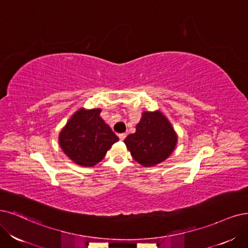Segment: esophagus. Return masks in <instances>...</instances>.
Listing matches in <instances>:
<instances>
[{
  "label": "esophagus",
  "mask_w": 248,
  "mask_h": 248,
  "mask_svg": "<svg viewBox=\"0 0 248 248\" xmlns=\"http://www.w3.org/2000/svg\"><path fill=\"white\" fill-rule=\"evenodd\" d=\"M125 137H126V134H119L118 135V138L121 141H124L125 139Z\"/></svg>",
  "instance_id": "1"
}]
</instances>
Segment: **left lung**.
<instances>
[{"mask_svg":"<svg viewBox=\"0 0 248 248\" xmlns=\"http://www.w3.org/2000/svg\"><path fill=\"white\" fill-rule=\"evenodd\" d=\"M133 158L148 168L166 160L175 149L178 136L160 111H144L136 133L124 141Z\"/></svg>","mask_w":248,"mask_h":248,"instance_id":"left-lung-1","label":"left lung"}]
</instances>
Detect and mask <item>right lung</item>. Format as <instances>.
Listing matches in <instances>:
<instances>
[{
	"label": "right lung",
	"mask_w": 248,
	"mask_h": 248,
	"mask_svg": "<svg viewBox=\"0 0 248 248\" xmlns=\"http://www.w3.org/2000/svg\"><path fill=\"white\" fill-rule=\"evenodd\" d=\"M100 112V108L78 109L59 134L61 149L78 166L94 167L118 141Z\"/></svg>",
	"instance_id": "obj_1"
}]
</instances>
